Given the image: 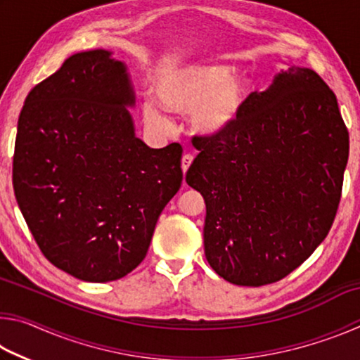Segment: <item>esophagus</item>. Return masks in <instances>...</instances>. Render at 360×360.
<instances>
[{
    "label": "esophagus",
    "mask_w": 360,
    "mask_h": 360,
    "mask_svg": "<svg viewBox=\"0 0 360 360\" xmlns=\"http://www.w3.org/2000/svg\"><path fill=\"white\" fill-rule=\"evenodd\" d=\"M192 162H193V155L192 154H184L182 155V158H181V168H182V172H187L188 169V167L192 165Z\"/></svg>",
    "instance_id": "1"
}]
</instances>
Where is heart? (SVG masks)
Here are the masks:
<instances>
[{"label": "heart", "mask_w": 360, "mask_h": 360, "mask_svg": "<svg viewBox=\"0 0 360 360\" xmlns=\"http://www.w3.org/2000/svg\"><path fill=\"white\" fill-rule=\"evenodd\" d=\"M154 94L163 109L188 114V127L202 138H221L238 125L251 94L245 71L225 65H176L157 71ZM143 119L150 129L165 133L169 119L155 103L144 101Z\"/></svg>", "instance_id": "b5f03b06"}]
</instances>
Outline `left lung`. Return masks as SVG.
Listing matches in <instances>:
<instances>
[{
	"mask_svg": "<svg viewBox=\"0 0 360 360\" xmlns=\"http://www.w3.org/2000/svg\"><path fill=\"white\" fill-rule=\"evenodd\" d=\"M186 174L203 195L205 255L225 281L276 283L314 252L337 214L349 133L313 70L288 66L249 95L238 125L195 136Z\"/></svg>",
	"mask_w": 360,
	"mask_h": 360,
	"instance_id": "left-lung-1",
	"label": "left lung"
}]
</instances>
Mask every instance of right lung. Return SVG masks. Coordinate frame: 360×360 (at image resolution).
<instances>
[{
    "mask_svg": "<svg viewBox=\"0 0 360 360\" xmlns=\"http://www.w3.org/2000/svg\"><path fill=\"white\" fill-rule=\"evenodd\" d=\"M133 105L125 63L96 49L33 87L17 124V203L46 259L82 281L135 270L181 187V144L146 146Z\"/></svg>",
    "mask_w": 360,
    "mask_h": 360,
    "instance_id": "add662e5",
    "label": "right lung"
}]
</instances>
